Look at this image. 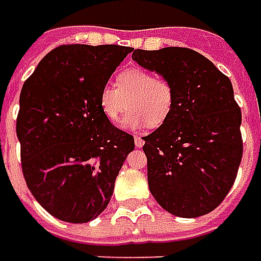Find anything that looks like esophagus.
<instances>
[{"label": "esophagus", "mask_w": 261, "mask_h": 261, "mask_svg": "<svg viewBox=\"0 0 261 261\" xmlns=\"http://www.w3.org/2000/svg\"><path fill=\"white\" fill-rule=\"evenodd\" d=\"M143 145H145V142H143V139H140L139 136H135V146L136 147H143Z\"/></svg>", "instance_id": "34e87169"}]
</instances>
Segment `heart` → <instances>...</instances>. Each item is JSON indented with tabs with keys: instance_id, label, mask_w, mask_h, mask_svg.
<instances>
[{
	"instance_id": "1",
	"label": "heart",
	"mask_w": 261,
	"mask_h": 261,
	"mask_svg": "<svg viewBox=\"0 0 261 261\" xmlns=\"http://www.w3.org/2000/svg\"><path fill=\"white\" fill-rule=\"evenodd\" d=\"M116 84H105L99 91V107L108 121L118 122L127 108L132 112L122 122L127 130L157 127L169 118L174 92L167 80L134 67L121 71Z\"/></svg>"
}]
</instances>
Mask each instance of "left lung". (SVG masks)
<instances>
[{
  "instance_id": "8db88e82",
  "label": "left lung",
  "mask_w": 261,
  "mask_h": 261,
  "mask_svg": "<svg viewBox=\"0 0 261 261\" xmlns=\"http://www.w3.org/2000/svg\"><path fill=\"white\" fill-rule=\"evenodd\" d=\"M132 59L174 92L169 118L143 138L151 195L171 215L210 214L233 186L243 153L232 83L187 47L135 49Z\"/></svg>"
}]
</instances>
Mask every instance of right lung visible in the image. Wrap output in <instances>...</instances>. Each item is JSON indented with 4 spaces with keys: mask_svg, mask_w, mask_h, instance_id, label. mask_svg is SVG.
Masks as SVG:
<instances>
[{
    "mask_svg": "<svg viewBox=\"0 0 261 261\" xmlns=\"http://www.w3.org/2000/svg\"><path fill=\"white\" fill-rule=\"evenodd\" d=\"M132 50L60 46L22 87L16 136L23 177L35 199L60 221L95 219L135 149L134 136L114 126L99 107L101 88Z\"/></svg>",
    "mask_w": 261,
    "mask_h": 261,
    "instance_id": "add662e5",
    "label": "right lung"
}]
</instances>
